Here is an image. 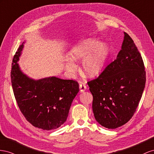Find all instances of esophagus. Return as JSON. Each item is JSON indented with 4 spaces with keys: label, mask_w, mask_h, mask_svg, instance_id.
<instances>
[{
    "label": "esophagus",
    "mask_w": 154,
    "mask_h": 154,
    "mask_svg": "<svg viewBox=\"0 0 154 154\" xmlns=\"http://www.w3.org/2000/svg\"><path fill=\"white\" fill-rule=\"evenodd\" d=\"M79 89L81 92H84L86 90V86L83 83H81L79 85Z\"/></svg>",
    "instance_id": "obj_1"
}]
</instances>
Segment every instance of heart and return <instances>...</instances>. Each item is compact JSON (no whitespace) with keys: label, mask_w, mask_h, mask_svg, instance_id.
<instances>
[{"label":"heart","mask_w":154,"mask_h":154,"mask_svg":"<svg viewBox=\"0 0 154 154\" xmlns=\"http://www.w3.org/2000/svg\"><path fill=\"white\" fill-rule=\"evenodd\" d=\"M109 49L106 43L88 39L73 48L70 52V59L72 60H81L82 70L86 75L95 77L102 72L109 55ZM66 68L71 73H74L76 66L72 61L68 60Z\"/></svg>","instance_id":"obj_1"}]
</instances>
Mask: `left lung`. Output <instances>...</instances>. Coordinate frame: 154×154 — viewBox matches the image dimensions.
<instances>
[{"instance_id":"obj_1","label":"left lung","mask_w":154,"mask_h":154,"mask_svg":"<svg viewBox=\"0 0 154 154\" xmlns=\"http://www.w3.org/2000/svg\"><path fill=\"white\" fill-rule=\"evenodd\" d=\"M116 59L95 79L88 82L93 95L96 121L109 129L126 124L136 111L146 82L144 63L137 48L124 32Z\"/></svg>"}]
</instances>
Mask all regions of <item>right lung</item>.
<instances>
[{
  "mask_svg": "<svg viewBox=\"0 0 154 154\" xmlns=\"http://www.w3.org/2000/svg\"><path fill=\"white\" fill-rule=\"evenodd\" d=\"M19 46L13 59L11 79L20 112L33 126L44 130L58 128L67 119L73 99L79 91L73 80L50 77L34 80L21 71L17 63L24 48Z\"/></svg>",
  "mask_w": 154,
  "mask_h": 154,
  "instance_id": "add662e5",
  "label": "right lung"
}]
</instances>
